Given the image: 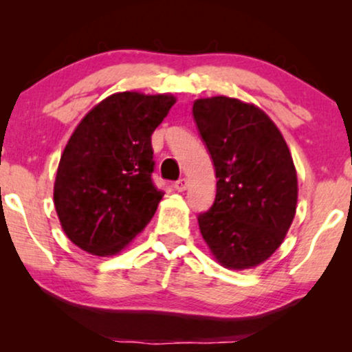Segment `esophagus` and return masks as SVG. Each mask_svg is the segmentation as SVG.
I'll return each instance as SVG.
<instances>
[{"label": "esophagus", "instance_id": "34e87169", "mask_svg": "<svg viewBox=\"0 0 352 352\" xmlns=\"http://www.w3.org/2000/svg\"><path fill=\"white\" fill-rule=\"evenodd\" d=\"M175 189L177 192H184L187 189V179H186V177H179V179L175 182Z\"/></svg>", "mask_w": 352, "mask_h": 352}]
</instances>
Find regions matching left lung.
Returning a JSON list of instances; mask_svg holds the SVG:
<instances>
[{
	"instance_id": "left-lung-1",
	"label": "left lung",
	"mask_w": 352,
	"mask_h": 352,
	"mask_svg": "<svg viewBox=\"0 0 352 352\" xmlns=\"http://www.w3.org/2000/svg\"><path fill=\"white\" fill-rule=\"evenodd\" d=\"M216 171V197L199 214L213 256L248 269L271 256L296 213L298 179L285 139L256 105L216 96L192 107Z\"/></svg>"
}]
</instances>
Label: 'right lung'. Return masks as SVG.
Returning a JSON list of instances; mask_svg holds the SVG:
<instances>
[{
    "mask_svg": "<svg viewBox=\"0 0 352 352\" xmlns=\"http://www.w3.org/2000/svg\"><path fill=\"white\" fill-rule=\"evenodd\" d=\"M176 99L124 91L99 102L72 134L54 182L62 229L96 256L123 250L155 214L151 136Z\"/></svg>",
    "mask_w": 352,
    "mask_h": 352,
    "instance_id": "add662e5",
    "label": "right lung"
}]
</instances>
